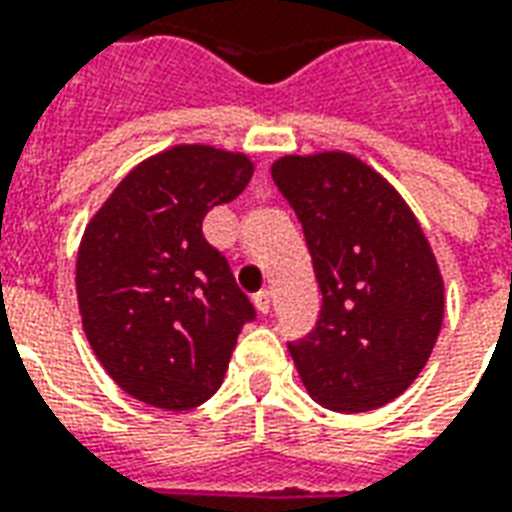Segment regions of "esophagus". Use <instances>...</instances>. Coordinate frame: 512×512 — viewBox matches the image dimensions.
Listing matches in <instances>:
<instances>
[{
    "label": "esophagus",
    "mask_w": 512,
    "mask_h": 512,
    "mask_svg": "<svg viewBox=\"0 0 512 512\" xmlns=\"http://www.w3.org/2000/svg\"><path fill=\"white\" fill-rule=\"evenodd\" d=\"M255 307H257V312H263V315L271 310V293H268V290H260V293H255Z\"/></svg>",
    "instance_id": "1"
}]
</instances>
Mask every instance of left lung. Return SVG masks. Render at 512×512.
I'll return each mask as SVG.
<instances>
[{
	"label": "left lung",
	"instance_id": "obj_1",
	"mask_svg": "<svg viewBox=\"0 0 512 512\" xmlns=\"http://www.w3.org/2000/svg\"><path fill=\"white\" fill-rule=\"evenodd\" d=\"M271 178L296 211L323 293L318 323L290 343L315 403L343 414L386 406L428 365L444 279L395 186L362 158L282 156Z\"/></svg>",
	"mask_w": 512,
	"mask_h": 512
}]
</instances>
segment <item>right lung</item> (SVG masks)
Instances as JSON below:
<instances>
[{"label":"right lung","instance_id":"1","mask_svg":"<svg viewBox=\"0 0 512 512\" xmlns=\"http://www.w3.org/2000/svg\"><path fill=\"white\" fill-rule=\"evenodd\" d=\"M246 153L175 145L136 164L84 227L76 296L87 340L123 392L189 411L222 386L255 307L202 235L252 180Z\"/></svg>","mask_w":512,"mask_h":512}]
</instances>
